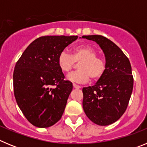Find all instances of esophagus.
<instances>
[{"mask_svg": "<svg viewBox=\"0 0 147 147\" xmlns=\"http://www.w3.org/2000/svg\"><path fill=\"white\" fill-rule=\"evenodd\" d=\"M73 87H74V88H76V89H80V88H81V86L76 85V84H73Z\"/></svg>", "mask_w": 147, "mask_h": 147, "instance_id": "esophagus-1", "label": "esophagus"}]
</instances>
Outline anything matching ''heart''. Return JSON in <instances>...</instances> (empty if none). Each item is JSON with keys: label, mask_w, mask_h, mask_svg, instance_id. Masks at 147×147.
Listing matches in <instances>:
<instances>
[{"label": "heart", "mask_w": 147, "mask_h": 147, "mask_svg": "<svg viewBox=\"0 0 147 147\" xmlns=\"http://www.w3.org/2000/svg\"><path fill=\"white\" fill-rule=\"evenodd\" d=\"M58 65L63 73H69L78 64L76 71L67 76L70 81L78 83H85L90 78L96 81L103 76L107 69L105 59L98 56L96 49L90 45H80L74 48L72 54L62 51L58 57Z\"/></svg>", "instance_id": "obj_1"}]
</instances>
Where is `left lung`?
Listing matches in <instances>:
<instances>
[{
  "label": "left lung",
  "instance_id": "1",
  "mask_svg": "<svg viewBox=\"0 0 147 147\" xmlns=\"http://www.w3.org/2000/svg\"><path fill=\"white\" fill-rule=\"evenodd\" d=\"M99 45L106 58L105 74L93 86L83 88L82 106L90 121L107 126L119 120L129 104L133 88L132 67L127 56L102 35L82 36Z\"/></svg>",
  "mask_w": 147,
  "mask_h": 147
}]
</instances>
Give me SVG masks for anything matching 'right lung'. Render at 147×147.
<instances>
[{"instance_id": "right-lung-1", "label": "right lung", "mask_w": 147, "mask_h": 147, "mask_svg": "<svg viewBox=\"0 0 147 147\" xmlns=\"http://www.w3.org/2000/svg\"><path fill=\"white\" fill-rule=\"evenodd\" d=\"M77 36H42L26 48L13 73L14 94L27 120L40 128L62 118L72 83L65 80L58 57Z\"/></svg>"}]
</instances>
